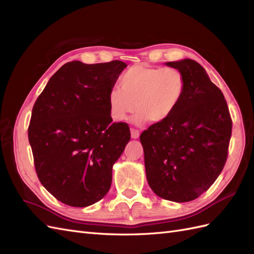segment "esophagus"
<instances>
[{"mask_svg": "<svg viewBox=\"0 0 254 254\" xmlns=\"http://www.w3.org/2000/svg\"><path fill=\"white\" fill-rule=\"evenodd\" d=\"M130 132H131L132 139H137V137L140 136V132H139V130H137V129L131 128V129H130Z\"/></svg>", "mask_w": 254, "mask_h": 254, "instance_id": "obj_1", "label": "esophagus"}]
</instances>
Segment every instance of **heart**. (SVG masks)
I'll return each mask as SVG.
<instances>
[{
    "label": "heart",
    "mask_w": 254,
    "mask_h": 254,
    "mask_svg": "<svg viewBox=\"0 0 254 254\" xmlns=\"http://www.w3.org/2000/svg\"><path fill=\"white\" fill-rule=\"evenodd\" d=\"M120 86L121 89L112 88L108 94L110 113L115 121H126L136 108V123L146 120L160 123L177 109L187 83L178 68L140 64L124 72Z\"/></svg>",
    "instance_id": "1"
}]
</instances>
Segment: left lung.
Returning a JSON list of instances; mask_svg holds the SVG:
<instances>
[{
  "mask_svg": "<svg viewBox=\"0 0 254 254\" xmlns=\"http://www.w3.org/2000/svg\"><path fill=\"white\" fill-rule=\"evenodd\" d=\"M166 65L182 72L186 91L171 117L144 130L140 141L153 193L188 202L209 190L224 168L232 120L221 90L200 64L183 59Z\"/></svg>",
  "mask_w": 254,
  "mask_h": 254,
  "instance_id": "left-lung-1",
  "label": "left lung"
}]
</instances>
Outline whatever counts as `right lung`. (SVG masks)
Returning a JSON list of instances; mask_svg holds the SVG:
<instances>
[{
    "mask_svg": "<svg viewBox=\"0 0 254 254\" xmlns=\"http://www.w3.org/2000/svg\"><path fill=\"white\" fill-rule=\"evenodd\" d=\"M127 66L120 60L71 61L54 74L34 105L28 126L42 186L71 206L106 196L112 166L130 140L127 123H112L108 94Z\"/></svg>",
    "mask_w": 254,
    "mask_h": 254,
    "instance_id": "obj_1",
    "label": "right lung"
}]
</instances>
